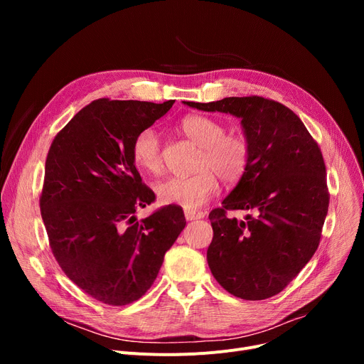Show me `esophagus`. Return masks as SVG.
<instances>
[{
    "mask_svg": "<svg viewBox=\"0 0 364 364\" xmlns=\"http://www.w3.org/2000/svg\"><path fill=\"white\" fill-rule=\"evenodd\" d=\"M184 217H186L187 221H192V220H200V218H203L205 214L200 213V211H188V209H186V211H184Z\"/></svg>",
    "mask_w": 364,
    "mask_h": 364,
    "instance_id": "obj_1",
    "label": "esophagus"
}]
</instances>
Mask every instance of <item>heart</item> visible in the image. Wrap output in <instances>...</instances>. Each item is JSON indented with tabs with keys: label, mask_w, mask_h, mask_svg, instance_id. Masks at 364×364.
<instances>
[{
	"label": "heart",
	"mask_w": 364,
	"mask_h": 364,
	"mask_svg": "<svg viewBox=\"0 0 364 364\" xmlns=\"http://www.w3.org/2000/svg\"><path fill=\"white\" fill-rule=\"evenodd\" d=\"M180 131L200 147L195 165L198 172L161 181L156 193L164 203L196 211L217 195L220 178L225 184H236L245 177L252 159V141L246 132L227 131L221 121L208 114H188L181 119ZM131 155L134 164L150 174L164 169L162 141L153 128L137 132Z\"/></svg>",
	"instance_id": "obj_1"
}]
</instances>
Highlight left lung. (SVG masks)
Segmentation results:
<instances>
[{"instance_id":"8db88e82","label":"left lung","mask_w":364,"mask_h":364,"mask_svg":"<svg viewBox=\"0 0 364 364\" xmlns=\"http://www.w3.org/2000/svg\"><path fill=\"white\" fill-rule=\"evenodd\" d=\"M186 105L242 118L252 141L250 169L223 206L209 213L214 237L206 259L227 292L246 301L272 298L318 247L331 199L321 150L296 114L272 99ZM228 210L252 214L237 220Z\"/></svg>"}]
</instances>
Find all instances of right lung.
<instances>
[{
    "mask_svg": "<svg viewBox=\"0 0 364 364\" xmlns=\"http://www.w3.org/2000/svg\"><path fill=\"white\" fill-rule=\"evenodd\" d=\"M172 105L94 100L50 146L40 208L51 252L80 289L103 304L140 299L186 225L178 205L134 217L156 196L134 165L132 140Z\"/></svg>",
    "mask_w": 364,
    "mask_h": 364,
    "instance_id": "1",
    "label": "right lung"
}]
</instances>
